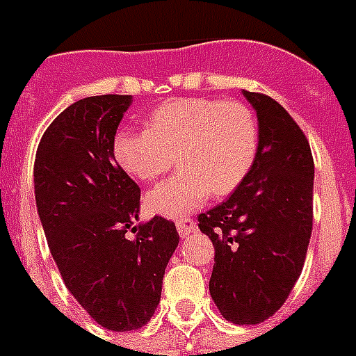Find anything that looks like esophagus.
<instances>
[{
	"label": "esophagus",
	"instance_id": "obj_1",
	"mask_svg": "<svg viewBox=\"0 0 356 356\" xmlns=\"http://www.w3.org/2000/svg\"><path fill=\"white\" fill-rule=\"evenodd\" d=\"M175 226H177V232L181 237H186V235H190V233L197 232L196 222L192 220V218H179V220L175 222Z\"/></svg>",
	"mask_w": 356,
	"mask_h": 356
}]
</instances>
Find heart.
<instances>
[{
  "instance_id": "heart-1",
  "label": "heart",
  "mask_w": 356,
  "mask_h": 356,
  "mask_svg": "<svg viewBox=\"0 0 356 356\" xmlns=\"http://www.w3.org/2000/svg\"><path fill=\"white\" fill-rule=\"evenodd\" d=\"M259 149V123L241 100L173 99L147 118V130H121L113 156L143 183L162 177L175 156L181 172L154 186L149 211L181 216L202 207L211 194H232L250 173Z\"/></svg>"
}]
</instances>
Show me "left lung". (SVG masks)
Here are the masks:
<instances>
[{"instance_id":"8db88e82","label":"left lung","mask_w":356,"mask_h":356,"mask_svg":"<svg viewBox=\"0 0 356 356\" xmlns=\"http://www.w3.org/2000/svg\"><path fill=\"white\" fill-rule=\"evenodd\" d=\"M259 123L250 173L197 216L214 244L209 291L227 321L257 325L280 310L302 273L314 220L310 143L275 99L243 91Z\"/></svg>"}]
</instances>
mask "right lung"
I'll use <instances>...</instances> for the list:
<instances>
[{
  "mask_svg": "<svg viewBox=\"0 0 356 356\" xmlns=\"http://www.w3.org/2000/svg\"><path fill=\"white\" fill-rule=\"evenodd\" d=\"M130 102V95H100L70 104L40 138L33 168L40 224L65 286L115 332L153 317L179 244L175 224L162 216L134 226L140 186L113 156Z\"/></svg>",
  "mask_w": 356,
  "mask_h": 356,
  "instance_id": "obj_1",
  "label": "right lung"
}]
</instances>
